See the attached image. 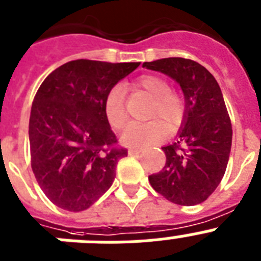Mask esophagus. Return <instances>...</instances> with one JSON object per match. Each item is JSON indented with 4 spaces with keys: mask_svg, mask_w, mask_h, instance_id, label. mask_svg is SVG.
Returning <instances> with one entry per match:
<instances>
[{
    "mask_svg": "<svg viewBox=\"0 0 261 261\" xmlns=\"http://www.w3.org/2000/svg\"><path fill=\"white\" fill-rule=\"evenodd\" d=\"M142 152V149L140 148H131L128 149V155H139Z\"/></svg>",
    "mask_w": 261,
    "mask_h": 261,
    "instance_id": "obj_1",
    "label": "esophagus"
}]
</instances>
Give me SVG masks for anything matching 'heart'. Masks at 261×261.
I'll return each mask as SVG.
<instances>
[{
	"label": "heart",
	"instance_id": "1",
	"mask_svg": "<svg viewBox=\"0 0 261 261\" xmlns=\"http://www.w3.org/2000/svg\"><path fill=\"white\" fill-rule=\"evenodd\" d=\"M134 90L142 92L152 98L146 123H134L122 135V143L131 148H144L159 143L165 137V125L169 131L178 127L185 113V101L177 92L171 89L165 79L158 74H144L134 81ZM103 112L109 124L115 130H122L127 123L126 93L121 85H114L106 93Z\"/></svg>",
	"mask_w": 261,
	"mask_h": 261
}]
</instances>
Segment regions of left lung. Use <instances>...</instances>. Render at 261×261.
<instances>
[{
    "mask_svg": "<svg viewBox=\"0 0 261 261\" xmlns=\"http://www.w3.org/2000/svg\"><path fill=\"white\" fill-rule=\"evenodd\" d=\"M143 67L177 81L187 106L178 140L163 147L167 162L159 173L148 176L149 184L171 202L198 205L222 181L231 151L232 127L221 88L205 67L190 59H160Z\"/></svg>",
    "mask_w": 261,
    "mask_h": 261,
    "instance_id": "left-lung-1",
    "label": "left lung"
}]
</instances>
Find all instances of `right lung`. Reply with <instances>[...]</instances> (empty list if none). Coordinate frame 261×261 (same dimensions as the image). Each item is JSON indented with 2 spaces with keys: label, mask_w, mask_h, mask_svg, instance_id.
Segmentation results:
<instances>
[{
  "label": "right lung",
  "mask_w": 261,
  "mask_h": 261,
  "mask_svg": "<svg viewBox=\"0 0 261 261\" xmlns=\"http://www.w3.org/2000/svg\"><path fill=\"white\" fill-rule=\"evenodd\" d=\"M140 63L72 60L44 79L31 106V168L54 205L83 212L112 187L119 159L103 112L106 93Z\"/></svg>",
  "instance_id": "1"
}]
</instances>
